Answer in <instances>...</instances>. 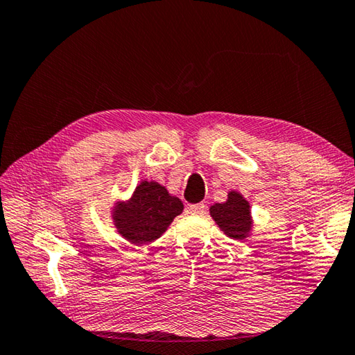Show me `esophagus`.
I'll return each mask as SVG.
<instances>
[{"label":"esophagus","mask_w":355,"mask_h":355,"mask_svg":"<svg viewBox=\"0 0 355 355\" xmlns=\"http://www.w3.org/2000/svg\"><path fill=\"white\" fill-rule=\"evenodd\" d=\"M187 214H193V215H201L206 212V205L205 203H198V205H189L186 207Z\"/></svg>","instance_id":"esophagus-1"}]
</instances>
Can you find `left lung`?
I'll use <instances>...</instances> for the list:
<instances>
[{
  "label": "left lung",
  "instance_id": "8db88e82",
  "mask_svg": "<svg viewBox=\"0 0 355 355\" xmlns=\"http://www.w3.org/2000/svg\"><path fill=\"white\" fill-rule=\"evenodd\" d=\"M211 215L227 237L243 239L251 231L249 203L239 192H229L226 203H215L211 207Z\"/></svg>",
  "mask_w": 355,
  "mask_h": 355
}]
</instances>
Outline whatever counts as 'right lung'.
<instances>
[{
	"instance_id": "1",
	"label": "right lung",
	"mask_w": 355,
	"mask_h": 355,
	"mask_svg": "<svg viewBox=\"0 0 355 355\" xmlns=\"http://www.w3.org/2000/svg\"><path fill=\"white\" fill-rule=\"evenodd\" d=\"M182 211V201L171 197L163 186L143 182L129 203L116 207L114 220L123 237L135 245H143L158 239Z\"/></svg>"
}]
</instances>
